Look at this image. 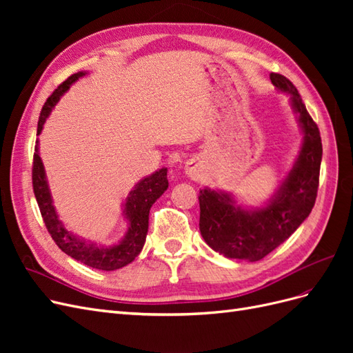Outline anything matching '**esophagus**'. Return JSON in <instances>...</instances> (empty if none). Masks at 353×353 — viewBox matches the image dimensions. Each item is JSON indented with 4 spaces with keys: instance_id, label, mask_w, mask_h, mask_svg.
<instances>
[{
    "instance_id": "34e87169",
    "label": "esophagus",
    "mask_w": 353,
    "mask_h": 353,
    "mask_svg": "<svg viewBox=\"0 0 353 353\" xmlns=\"http://www.w3.org/2000/svg\"><path fill=\"white\" fill-rule=\"evenodd\" d=\"M185 174L190 178H199L200 175V168L196 162H187L185 163Z\"/></svg>"
}]
</instances>
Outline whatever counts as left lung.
<instances>
[{"mask_svg": "<svg viewBox=\"0 0 353 353\" xmlns=\"http://www.w3.org/2000/svg\"><path fill=\"white\" fill-rule=\"evenodd\" d=\"M270 78L276 91L290 95L302 143L292 169L259 206L239 201L230 191L200 190L201 237L212 250L228 259L261 261L292 236L315 205L323 159L319 130L294 85L279 73H271Z\"/></svg>", "mask_w": 353, "mask_h": 353, "instance_id": "1", "label": "left lung"}]
</instances>
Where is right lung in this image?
I'll return each mask as SVG.
<instances>
[{
	"label": "right lung",
	"mask_w": 353,
	"mask_h": 353,
	"mask_svg": "<svg viewBox=\"0 0 353 353\" xmlns=\"http://www.w3.org/2000/svg\"><path fill=\"white\" fill-rule=\"evenodd\" d=\"M87 73L88 72H78L72 74L70 78H68L50 95L39 114L37 135H39L42 130H44L47 117L51 114L54 105L61 99V95H65L72 85L78 79L83 78ZM32 181H34V193L42 219H44L52 240L70 258L101 271H114L123 268V266L131 263L140 254L144 248L148 231V213H150L154 201L165 193L169 185L168 168L165 166L138 181L122 205V216L126 222V231L123 237L112 244H101L78 236V234L68 230L60 219L54 206V200H52L51 196L46 168L39 156V140H37L35 145Z\"/></svg>",
	"instance_id": "right-lung-1"
}]
</instances>
